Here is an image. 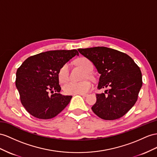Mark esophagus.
<instances>
[{
  "label": "esophagus",
  "mask_w": 157,
  "mask_h": 157,
  "mask_svg": "<svg viewBox=\"0 0 157 157\" xmlns=\"http://www.w3.org/2000/svg\"><path fill=\"white\" fill-rule=\"evenodd\" d=\"M79 95H82V96H83V97H86V96L87 95V94H79Z\"/></svg>",
  "instance_id": "esophagus-1"
}]
</instances>
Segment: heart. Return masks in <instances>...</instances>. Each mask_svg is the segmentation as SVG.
Listing matches in <instances>:
<instances>
[{"instance_id":"heart-1","label":"heart","mask_w":157,"mask_h":157,"mask_svg":"<svg viewBox=\"0 0 157 157\" xmlns=\"http://www.w3.org/2000/svg\"><path fill=\"white\" fill-rule=\"evenodd\" d=\"M75 63L83 68L88 73H90L93 70V65H92L91 62L86 58L78 59L75 61ZM88 75H90L89 74H88ZM58 78L62 83L67 82L69 79V64L67 63L63 64L60 67L58 72ZM91 83L89 81H84L79 83L69 82L64 84L63 86V90L68 95L84 94L91 89Z\"/></svg>"}]
</instances>
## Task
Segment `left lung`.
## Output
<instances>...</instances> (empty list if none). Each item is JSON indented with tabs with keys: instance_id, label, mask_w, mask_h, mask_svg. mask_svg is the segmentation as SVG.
Segmentation results:
<instances>
[{
	"instance_id": "obj_1",
	"label": "left lung",
	"mask_w": 157,
	"mask_h": 157,
	"mask_svg": "<svg viewBox=\"0 0 157 157\" xmlns=\"http://www.w3.org/2000/svg\"><path fill=\"white\" fill-rule=\"evenodd\" d=\"M100 74L98 88H109L96 94L91 109L99 117L114 120L123 117L135 105L143 85L139 67L129 56L107 47L79 48Z\"/></svg>"
}]
</instances>
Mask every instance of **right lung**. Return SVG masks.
<instances>
[{
  "label": "right lung",
  "mask_w": 157,
  "mask_h": 157,
  "mask_svg": "<svg viewBox=\"0 0 157 157\" xmlns=\"http://www.w3.org/2000/svg\"><path fill=\"white\" fill-rule=\"evenodd\" d=\"M75 55L76 50H50L28 58L17 71L16 87L24 107L34 117L52 119L58 115L72 98L59 94L58 72Z\"/></svg>",
  "instance_id": "right-lung-1"
}]
</instances>
